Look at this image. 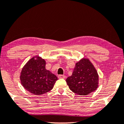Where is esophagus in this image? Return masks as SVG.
Masks as SVG:
<instances>
[{
  "mask_svg": "<svg viewBox=\"0 0 124 124\" xmlns=\"http://www.w3.org/2000/svg\"><path fill=\"white\" fill-rule=\"evenodd\" d=\"M66 78V76H64V75H59L58 76V78L59 79H65Z\"/></svg>",
  "mask_w": 124,
  "mask_h": 124,
  "instance_id": "obj_1",
  "label": "esophagus"
}]
</instances>
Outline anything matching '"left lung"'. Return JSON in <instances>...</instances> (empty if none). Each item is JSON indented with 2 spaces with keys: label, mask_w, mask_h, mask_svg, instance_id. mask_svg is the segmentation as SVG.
<instances>
[{
  "label": "left lung",
  "mask_w": 124,
  "mask_h": 124,
  "mask_svg": "<svg viewBox=\"0 0 124 124\" xmlns=\"http://www.w3.org/2000/svg\"><path fill=\"white\" fill-rule=\"evenodd\" d=\"M72 92L81 95H88L98 87V75L88 59H82L76 64L71 76L66 79Z\"/></svg>",
  "instance_id": "1"
}]
</instances>
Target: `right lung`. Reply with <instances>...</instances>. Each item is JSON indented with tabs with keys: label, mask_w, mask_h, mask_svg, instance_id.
<instances>
[{
	"label": "right lung",
	"mask_w": 124,
	"mask_h": 124,
	"mask_svg": "<svg viewBox=\"0 0 124 124\" xmlns=\"http://www.w3.org/2000/svg\"><path fill=\"white\" fill-rule=\"evenodd\" d=\"M31 58L24 65L20 79L23 86L31 93L40 95L53 88L57 77L45 68L46 62L39 57Z\"/></svg>",
	"instance_id": "obj_1"
}]
</instances>
